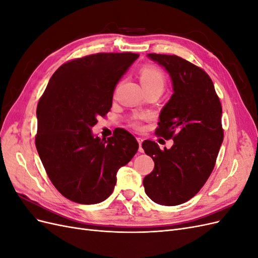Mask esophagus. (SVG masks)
Returning <instances> with one entry per match:
<instances>
[{"label": "esophagus", "mask_w": 258, "mask_h": 258, "mask_svg": "<svg viewBox=\"0 0 258 258\" xmlns=\"http://www.w3.org/2000/svg\"><path fill=\"white\" fill-rule=\"evenodd\" d=\"M137 140H138V142H139V152H143V148H142V142H143V140L141 139V138H137Z\"/></svg>", "instance_id": "1"}]
</instances>
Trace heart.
I'll return each mask as SVG.
<instances>
[{
    "label": "heart",
    "instance_id": "1",
    "mask_svg": "<svg viewBox=\"0 0 258 258\" xmlns=\"http://www.w3.org/2000/svg\"><path fill=\"white\" fill-rule=\"evenodd\" d=\"M140 81H141L145 91L152 89L163 90L166 85L165 75L162 74L159 69L153 66H145L142 68L141 72H140ZM134 123L137 124V120H135Z\"/></svg>",
    "mask_w": 258,
    "mask_h": 258
}]
</instances>
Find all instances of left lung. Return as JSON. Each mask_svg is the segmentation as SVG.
Wrapping results in <instances>:
<instances>
[{
    "instance_id": "8db88e82",
    "label": "left lung",
    "mask_w": 258,
    "mask_h": 258,
    "mask_svg": "<svg viewBox=\"0 0 258 258\" xmlns=\"http://www.w3.org/2000/svg\"><path fill=\"white\" fill-rule=\"evenodd\" d=\"M147 57L166 70L172 83L173 93L160 111L156 132L173 139V145L161 151L151 140L143 142L145 154L155 162L143 185L156 204L178 206L201 189L214 168L224 139L222 105L202 69L175 54Z\"/></svg>"
}]
</instances>
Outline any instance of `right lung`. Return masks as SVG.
Masks as SVG:
<instances>
[{"label":"right lung","mask_w":258,"mask_h":258,"mask_svg":"<svg viewBox=\"0 0 258 258\" xmlns=\"http://www.w3.org/2000/svg\"><path fill=\"white\" fill-rule=\"evenodd\" d=\"M138 53H95L62 64L36 108L35 145L53 186L69 200L96 205L111 196L116 174L139 144L127 130L101 140L92 134L111 110L116 85Z\"/></svg>","instance_id":"right-lung-1"}]
</instances>
